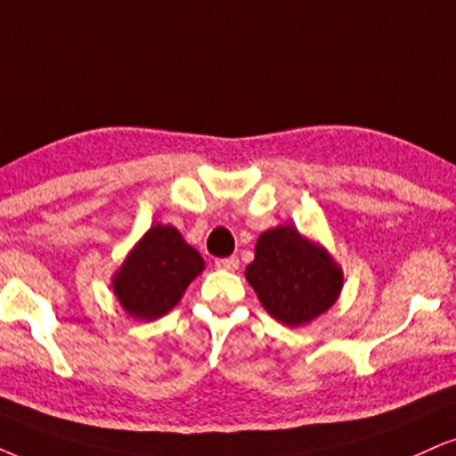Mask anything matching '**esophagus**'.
<instances>
[{"mask_svg":"<svg viewBox=\"0 0 456 456\" xmlns=\"http://www.w3.org/2000/svg\"><path fill=\"white\" fill-rule=\"evenodd\" d=\"M216 266L222 268V271H237V268H239V257L237 256L219 257V260H216Z\"/></svg>","mask_w":456,"mask_h":456,"instance_id":"34e87169","label":"esophagus"}]
</instances>
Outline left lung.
<instances>
[{
    "label": "left lung",
    "mask_w": 456,
    "mask_h": 456,
    "mask_svg": "<svg viewBox=\"0 0 456 456\" xmlns=\"http://www.w3.org/2000/svg\"><path fill=\"white\" fill-rule=\"evenodd\" d=\"M245 274L262 306L291 328L328 311L342 289V273L328 251L300 237L294 226L260 234Z\"/></svg>",
    "instance_id": "1"
}]
</instances>
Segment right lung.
Wrapping results in <instances>:
<instances>
[{
	"label": "right lung",
	"mask_w": 456,
	"mask_h": 456,
	"mask_svg": "<svg viewBox=\"0 0 456 456\" xmlns=\"http://www.w3.org/2000/svg\"><path fill=\"white\" fill-rule=\"evenodd\" d=\"M202 268L200 254L175 228L156 224L116 273L114 291L128 314L151 322L177 305Z\"/></svg>",
	"instance_id": "add662e5"
}]
</instances>
